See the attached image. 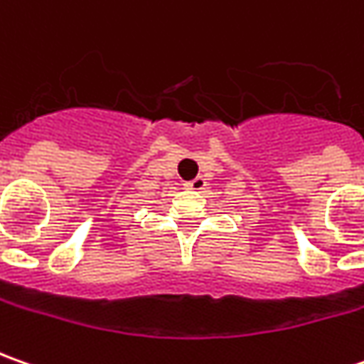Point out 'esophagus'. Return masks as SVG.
Here are the masks:
<instances>
[{
    "mask_svg": "<svg viewBox=\"0 0 364 364\" xmlns=\"http://www.w3.org/2000/svg\"><path fill=\"white\" fill-rule=\"evenodd\" d=\"M185 187H189V189H195V191H203L207 187V181L203 177H195L193 181H187L185 183Z\"/></svg>",
    "mask_w": 364,
    "mask_h": 364,
    "instance_id": "obj_1",
    "label": "esophagus"
}]
</instances>
